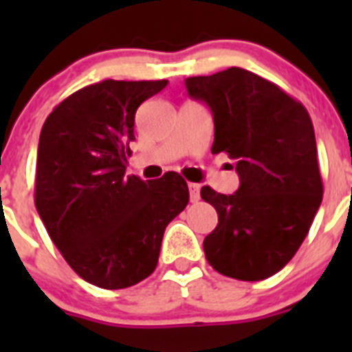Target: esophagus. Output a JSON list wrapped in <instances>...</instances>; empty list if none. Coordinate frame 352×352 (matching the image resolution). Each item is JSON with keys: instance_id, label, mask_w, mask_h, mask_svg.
I'll return each instance as SVG.
<instances>
[{"instance_id": "34e87169", "label": "esophagus", "mask_w": 352, "mask_h": 352, "mask_svg": "<svg viewBox=\"0 0 352 352\" xmlns=\"http://www.w3.org/2000/svg\"><path fill=\"white\" fill-rule=\"evenodd\" d=\"M188 192H190L192 203H197L199 199H201V186L197 183H188Z\"/></svg>"}]
</instances>
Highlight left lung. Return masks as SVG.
Instances as JSON below:
<instances>
[{
	"instance_id": "left-lung-1",
	"label": "left lung",
	"mask_w": 352,
	"mask_h": 352,
	"mask_svg": "<svg viewBox=\"0 0 352 352\" xmlns=\"http://www.w3.org/2000/svg\"><path fill=\"white\" fill-rule=\"evenodd\" d=\"M185 86L211 109V153H227L239 176L232 195L201 188L219 213L203 243L208 263L236 280H264L294 257L321 206L309 111L272 80L238 67L188 77Z\"/></svg>"
}]
</instances>
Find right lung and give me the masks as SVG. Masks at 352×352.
Returning <instances> with one entry per match:
<instances>
[{"mask_svg":"<svg viewBox=\"0 0 352 352\" xmlns=\"http://www.w3.org/2000/svg\"><path fill=\"white\" fill-rule=\"evenodd\" d=\"M167 80L89 84L67 96L40 132L35 206L74 272L102 289H125L155 272L167 223L188 204L178 173L125 176L135 111Z\"/></svg>","mask_w":352,"mask_h":352,"instance_id":"obj_1","label":"right lung"}]
</instances>
